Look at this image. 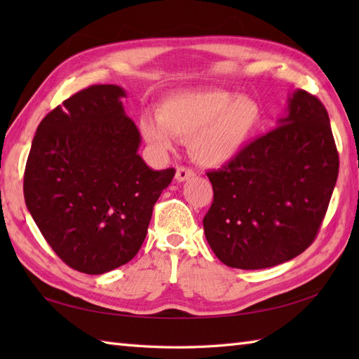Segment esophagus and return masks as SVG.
I'll use <instances>...</instances> for the list:
<instances>
[{
	"mask_svg": "<svg viewBox=\"0 0 359 359\" xmlns=\"http://www.w3.org/2000/svg\"><path fill=\"white\" fill-rule=\"evenodd\" d=\"M191 177H194V171L191 170V168L179 166L177 171H175V180L177 182H187Z\"/></svg>",
	"mask_w": 359,
	"mask_h": 359,
	"instance_id": "obj_1",
	"label": "esophagus"
}]
</instances>
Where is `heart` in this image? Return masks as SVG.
Masks as SVG:
<instances>
[{
	"label": "heart",
	"mask_w": 359,
	"mask_h": 359,
	"mask_svg": "<svg viewBox=\"0 0 359 359\" xmlns=\"http://www.w3.org/2000/svg\"><path fill=\"white\" fill-rule=\"evenodd\" d=\"M157 120L142 117L140 129L157 151H170L174 137L188 140L189 152L203 166H222L241 156L261 125V106L228 90H191L166 97Z\"/></svg>",
	"instance_id": "b5f03b06"
}]
</instances>
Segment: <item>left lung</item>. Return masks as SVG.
<instances>
[{"label":"left lung","instance_id":"obj_1","mask_svg":"<svg viewBox=\"0 0 359 359\" xmlns=\"http://www.w3.org/2000/svg\"><path fill=\"white\" fill-rule=\"evenodd\" d=\"M338 170L327 109L294 90L278 128L207 172L215 199L203 231L219 261L259 270L301 255L323 224Z\"/></svg>","mask_w":359,"mask_h":359}]
</instances>
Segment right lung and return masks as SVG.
I'll return each instance as SVG.
<instances>
[{"mask_svg":"<svg viewBox=\"0 0 359 359\" xmlns=\"http://www.w3.org/2000/svg\"><path fill=\"white\" fill-rule=\"evenodd\" d=\"M123 97V88L95 85L67 98L38 125L26 163L30 216L57 256L86 274L139 253L175 174L151 170L139 156L142 137Z\"/></svg>","mask_w":359,"mask_h":359,"instance_id":"obj_1","label":"right lung"}]
</instances>
